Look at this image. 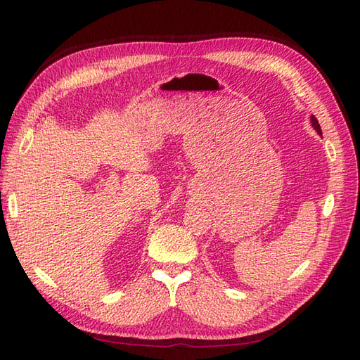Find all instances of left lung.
<instances>
[{
	"mask_svg": "<svg viewBox=\"0 0 360 360\" xmlns=\"http://www.w3.org/2000/svg\"><path fill=\"white\" fill-rule=\"evenodd\" d=\"M311 122H312V127H314L316 129H317V133L319 134H322V129H320V125H319V120L314 117V116H311Z\"/></svg>",
	"mask_w": 360,
	"mask_h": 360,
	"instance_id": "left-lung-1",
	"label": "left lung"
}]
</instances>
